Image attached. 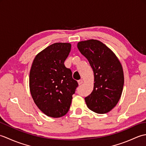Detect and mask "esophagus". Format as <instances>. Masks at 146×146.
I'll list each match as a JSON object with an SVG mask.
<instances>
[{"mask_svg":"<svg viewBox=\"0 0 146 146\" xmlns=\"http://www.w3.org/2000/svg\"><path fill=\"white\" fill-rule=\"evenodd\" d=\"M83 80H78V85H81L82 84V83H83Z\"/></svg>","mask_w":146,"mask_h":146,"instance_id":"obj_1","label":"esophagus"}]
</instances>
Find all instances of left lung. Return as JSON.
<instances>
[{
    "mask_svg": "<svg viewBox=\"0 0 146 146\" xmlns=\"http://www.w3.org/2000/svg\"><path fill=\"white\" fill-rule=\"evenodd\" d=\"M79 51L88 60L94 73V86L85 97L90 110L106 113L116 106L122 95L124 76L123 68L114 52L96 39L78 42Z\"/></svg>",
    "mask_w": 146,
    "mask_h": 146,
    "instance_id": "left-lung-1",
    "label": "left lung"
}]
</instances>
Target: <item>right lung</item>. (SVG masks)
Here are the masks:
<instances>
[{"label":"right lung","instance_id":"obj_1","mask_svg":"<svg viewBox=\"0 0 146 146\" xmlns=\"http://www.w3.org/2000/svg\"><path fill=\"white\" fill-rule=\"evenodd\" d=\"M71 47L68 42L48 46L36 56L31 68V94L39 109L48 117L59 118L67 113L78 85L64 64Z\"/></svg>","mask_w":146,"mask_h":146}]
</instances>
